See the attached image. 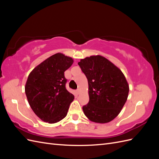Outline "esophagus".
<instances>
[{"label": "esophagus", "instance_id": "34e87169", "mask_svg": "<svg viewBox=\"0 0 159 159\" xmlns=\"http://www.w3.org/2000/svg\"><path fill=\"white\" fill-rule=\"evenodd\" d=\"M76 93H78V94H79V93H80V89H77V90H76Z\"/></svg>", "mask_w": 159, "mask_h": 159}]
</instances>
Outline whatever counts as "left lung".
Returning a JSON list of instances; mask_svg holds the SVG:
<instances>
[{
    "label": "left lung",
    "mask_w": 159,
    "mask_h": 159,
    "mask_svg": "<svg viewBox=\"0 0 159 159\" xmlns=\"http://www.w3.org/2000/svg\"><path fill=\"white\" fill-rule=\"evenodd\" d=\"M88 79L89 103L83 106L90 121L106 123L121 112L128 98L129 87L121 70L102 56H91L78 62Z\"/></svg>",
    "instance_id": "left-lung-1"
}]
</instances>
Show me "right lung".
I'll return each instance as SVG.
<instances>
[{
	"label": "right lung",
	"mask_w": 159,
	"mask_h": 159,
	"mask_svg": "<svg viewBox=\"0 0 159 159\" xmlns=\"http://www.w3.org/2000/svg\"><path fill=\"white\" fill-rule=\"evenodd\" d=\"M74 60L57 53L37 66L28 77L25 93L33 111L43 121L55 123L68 113L74 96L66 88L64 71Z\"/></svg>",
	"instance_id": "right-lung-1"
}]
</instances>
